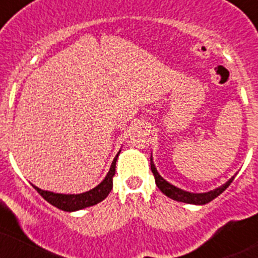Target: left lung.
Returning <instances> with one entry per match:
<instances>
[{
	"label": "left lung",
	"mask_w": 258,
	"mask_h": 258,
	"mask_svg": "<svg viewBox=\"0 0 258 258\" xmlns=\"http://www.w3.org/2000/svg\"><path fill=\"white\" fill-rule=\"evenodd\" d=\"M150 161H151V171L155 176V182H156L157 187H159L166 197H169V198L174 199V201L176 202H181V203L197 204V206H203V204L209 203V202L213 201L214 198H217L219 194H222V192L231 185V182L233 181L234 179V176H232L226 184L217 187V189L211 190V191L208 192H189L174 186V185H171L170 182H167L166 180H165L164 177H161V175L157 172L156 167H155L154 162H152V157L150 159Z\"/></svg>",
	"instance_id": "left-lung-1"
}]
</instances>
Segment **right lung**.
<instances>
[{"mask_svg": "<svg viewBox=\"0 0 258 258\" xmlns=\"http://www.w3.org/2000/svg\"><path fill=\"white\" fill-rule=\"evenodd\" d=\"M119 152L116 155L114 160L112 161L111 169H109L108 174L104 177L103 181L99 185H97L96 187H93L92 190L86 192H82V194H56V192L47 191V190H41L37 186L32 185L35 187L40 196L50 203L51 206L56 207V208L61 209L64 212H74L79 211V209L87 208V207L96 206L97 203L103 201L104 198H107V196L109 194V191L112 190L113 186V176L116 174V161L117 157H118Z\"/></svg>", "mask_w": 258, "mask_h": 258, "instance_id": "obj_1", "label": "right lung"}]
</instances>
